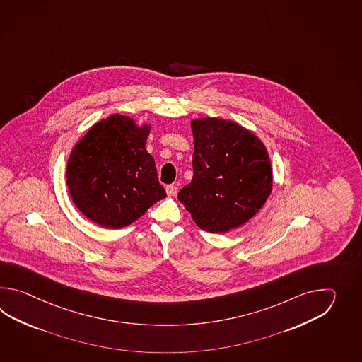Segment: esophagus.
I'll list each match as a JSON object with an SVG mask.
<instances>
[{"instance_id": "esophagus-1", "label": "esophagus", "mask_w": 362, "mask_h": 362, "mask_svg": "<svg viewBox=\"0 0 362 362\" xmlns=\"http://www.w3.org/2000/svg\"><path fill=\"white\" fill-rule=\"evenodd\" d=\"M165 192H167L168 197H175L177 194V186L176 185H168V186H165Z\"/></svg>"}]
</instances>
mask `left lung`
<instances>
[{"label":"left lung","mask_w":362,"mask_h":362,"mask_svg":"<svg viewBox=\"0 0 362 362\" xmlns=\"http://www.w3.org/2000/svg\"><path fill=\"white\" fill-rule=\"evenodd\" d=\"M190 125L194 175L178 200L200 229L226 233L252 218L268 199L269 153L256 134L231 120L199 117Z\"/></svg>","instance_id":"8db88e82"}]
</instances>
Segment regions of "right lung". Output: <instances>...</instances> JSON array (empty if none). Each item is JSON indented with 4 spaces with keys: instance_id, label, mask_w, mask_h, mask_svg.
Returning <instances> with one entry per match:
<instances>
[{
    "instance_id": "add662e5",
    "label": "right lung",
    "mask_w": 362,
    "mask_h": 362,
    "mask_svg": "<svg viewBox=\"0 0 362 362\" xmlns=\"http://www.w3.org/2000/svg\"><path fill=\"white\" fill-rule=\"evenodd\" d=\"M151 124L114 114L94 124L69 154L72 202L93 223L120 229L167 197L146 151Z\"/></svg>"
}]
</instances>
